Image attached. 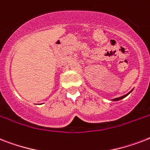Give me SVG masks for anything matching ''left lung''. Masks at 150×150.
Segmentation results:
<instances>
[{
	"label": "left lung",
	"mask_w": 150,
	"mask_h": 150,
	"mask_svg": "<svg viewBox=\"0 0 150 150\" xmlns=\"http://www.w3.org/2000/svg\"><path fill=\"white\" fill-rule=\"evenodd\" d=\"M132 90H133V89H132V90H131V91H130V92H129V93H127V94H125V95H124V96H121V97H117V98H115V99H113V100H113V101H117V100H122V99H123V98H125V97H126V96H128V94H129V93H131V92H132Z\"/></svg>",
	"instance_id": "obj_1"
}]
</instances>
